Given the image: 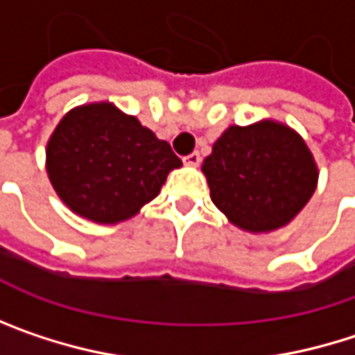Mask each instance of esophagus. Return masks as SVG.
Instances as JSON below:
<instances>
[{
    "instance_id": "obj_1",
    "label": "esophagus",
    "mask_w": 355,
    "mask_h": 355,
    "mask_svg": "<svg viewBox=\"0 0 355 355\" xmlns=\"http://www.w3.org/2000/svg\"><path fill=\"white\" fill-rule=\"evenodd\" d=\"M184 164L187 166H199L201 164V154L199 152H193V154L184 156Z\"/></svg>"
}]
</instances>
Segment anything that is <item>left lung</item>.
<instances>
[{
    "label": "left lung",
    "instance_id": "left-lung-1",
    "mask_svg": "<svg viewBox=\"0 0 355 355\" xmlns=\"http://www.w3.org/2000/svg\"><path fill=\"white\" fill-rule=\"evenodd\" d=\"M201 171L214 205L250 234L288 226L319 182L315 156L302 135L273 119L230 125L216 139Z\"/></svg>",
    "mask_w": 355,
    "mask_h": 355
}]
</instances>
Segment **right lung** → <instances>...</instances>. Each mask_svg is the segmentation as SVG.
I'll list each match as a JSON object with an SVG mask.
<instances>
[{
	"label": "right lung",
	"instance_id": "right-lung-1",
	"mask_svg": "<svg viewBox=\"0 0 355 355\" xmlns=\"http://www.w3.org/2000/svg\"><path fill=\"white\" fill-rule=\"evenodd\" d=\"M180 166L168 141L108 101L73 107L46 141L44 168L59 199L105 226L139 214Z\"/></svg>",
	"mask_w": 355,
	"mask_h": 355
}]
</instances>
